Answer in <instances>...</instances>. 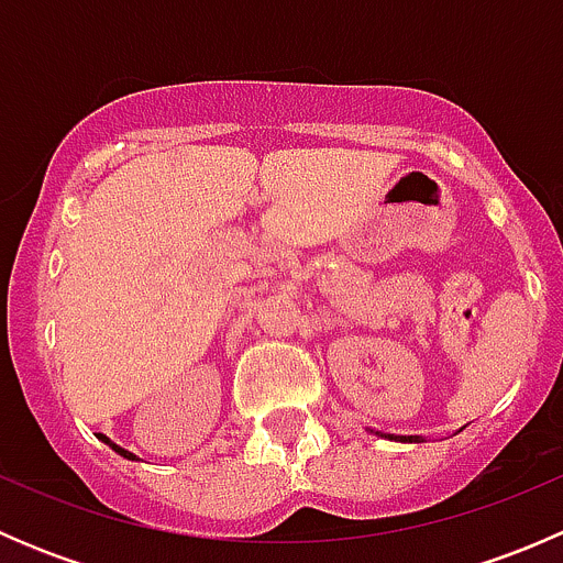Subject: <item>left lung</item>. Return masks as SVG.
I'll use <instances>...</instances> for the list:
<instances>
[{"label": "left lung", "mask_w": 563, "mask_h": 563, "mask_svg": "<svg viewBox=\"0 0 563 563\" xmlns=\"http://www.w3.org/2000/svg\"><path fill=\"white\" fill-rule=\"evenodd\" d=\"M376 435H382V439H389V441H402V444H422V435H391V433H382V430H376Z\"/></svg>", "instance_id": "1"}]
</instances>
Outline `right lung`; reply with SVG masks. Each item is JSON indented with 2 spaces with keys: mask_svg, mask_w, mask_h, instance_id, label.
Returning <instances> with one entry per match:
<instances>
[{
  "mask_svg": "<svg viewBox=\"0 0 563 563\" xmlns=\"http://www.w3.org/2000/svg\"><path fill=\"white\" fill-rule=\"evenodd\" d=\"M98 439H100V441H103V444H108V446H111V450H113V452H117V455H122V457H128V460H139V457H135V455H133V452H128V450H124V446L113 444V441H111V439H108V435H103V433H100V435H98Z\"/></svg>",
  "mask_w": 563,
  "mask_h": 563,
  "instance_id": "add662e5",
  "label": "right lung"
}]
</instances>
